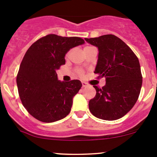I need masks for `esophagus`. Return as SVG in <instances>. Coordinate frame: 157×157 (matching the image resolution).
<instances>
[{
	"label": "esophagus",
	"instance_id": "1",
	"mask_svg": "<svg viewBox=\"0 0 157 157\" xmlns=\"http://www.w3.org/2000/svg\"><path fill=\"white\" fill-rule=\"evenodd\" d=\"M88 86V83H86V82H82V86L83 87H86Z\"/></svg>",
	"mask_w": 157,
	"mask_h": 157
}]
</instances>
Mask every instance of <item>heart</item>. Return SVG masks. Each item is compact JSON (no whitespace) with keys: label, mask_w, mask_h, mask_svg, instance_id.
<instances>
[{"label":"heart","mask_w":157,"mask_h":157,"mask_svg":"<svg viewBox=\"0 0 157 157\" xmlns=\"http://www.w3.org/2000/svg\"><path fill=\"white\" fill-rule=\"evenodd\" d=\"M86 48H88V47H86ZM80 74H81V72H80Z\"/></svg>","instance_id":"heart-1"}]
</instances>
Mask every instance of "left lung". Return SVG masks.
<instances>
[{"label": "left lung", "instance_id": "1", "mask_svg": "<svg viewBox=\"0 0 157 157\" xmlns=\"http://www.w3.org/2000/svg\"><path fill=\"white\" fill-rule=\"evenodd\" d=\"M99 50L95 74L105 77L102 88L89 102L90 112L98 118L114 121L133 108L140 95L142 75L140 63L131 48L114 35L85 39Z\"/></svg>", "mask_w": 157, "mask_h": 157}]
</instances>
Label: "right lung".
Here are the masks:
<instances>
[{
  "label": "right lung",
  "mask_w": 157,
  "mask_h": 157,
  "mask_svg": "<svg viewBox=\"0 0 157 157\" xmlns=\"http://www.w3.org/2000/svg\"><path fill=\"white\" fill-rule=\"evenodd\" d=\"M84 43L81 38L50 34L34 42L26 52L17 84L23 106L35 118L50 123L70 113L73 98L82 83L78 80H58L56 71L65 64L70 49Z\"/></svg>",
  "instance_id": "right-lung-1"
}]
</instances>
